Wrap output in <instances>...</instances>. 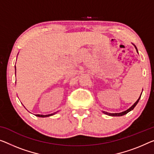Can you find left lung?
<instances>
[{
  "mask_svg": "<svg viewBox=\"0 0 154 154\" xmlns=\"http://www.w3.org/2000/svg\"><path fill=\"white\" fill-rule=\"evenodd\" d=\"M134 47H135V48H136V51H137V52H138V49H137V47H136V46H135V45H134ZM141 95H142V93H141V94H140V96L139 97V98L138 99V100H137V101L136 102V103H135L134 104V105L131 106V107L129 108L127 110L125 111V112H120V113H108V112H103L104 113H105V114L108 115V116H122L127 114V113H129V112H131V110H133L134 109V107H136V105H137V104H138V103L139 100H140V97H141Z\"/></svg>",
  "mask_w": 154,
  "mask_h": 154,
  "instance_id": "left-lung-1",
  "label": "left lung"
}]
</instances>
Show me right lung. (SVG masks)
Here are the masks:
<instances>
[{
  "label": "right lung",
  "instance_id": "1",
  "mask_svg": "<svg viewBox=\"0 0 154 154\" xmlns=\"http://www.w3.org/2000/svg\"><path fill=\"white\" fill-rule=\"evenodd\" d=\"M15 69H16V66H15ZM58 112H54L53 113H51V114H48V115H41V114H36V116L38 117H42V118H44V117H49V116H53L55 114V113H57Z\"/></svg>",
  "mask_w": 154,
  "mask_h": 154
}]
</instances>
